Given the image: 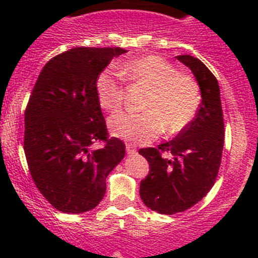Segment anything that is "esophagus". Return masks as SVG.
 Segmentation results:
<instances>
[{
    "label": "esophagus",
    "instance_id": "obj_1",
    "mask_svg": "<svg viewBox=\"0 0 258 258\" xmlns=\"http://www.w3.org/2000/svg\"><path fill=\"white\" fill-rule=\"evenodd\" d=\"M126 152L127 154H136L137 152L136 146L132 145V143H126Z\"/></svg>",
    "mask_w": 258,
    "mask_h": 258
}]
</instances>
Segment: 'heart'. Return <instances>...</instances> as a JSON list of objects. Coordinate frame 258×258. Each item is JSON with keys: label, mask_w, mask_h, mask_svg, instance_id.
I'll list each match as a JSON object with an SVG mask.
<instances>
[{"label": "heart", "mask_w": 258, "mask_h": 258, "mask_svg": "<svg viewBox=\"0 0 258 258\" xmlns=\"http://www.w3.org/2000/svg\"><path fill=\"white\" fill-rule=\"evenodd\" d=\"M126 80L149 89L142 102L143 112H120L108 120L113 136L138 143H149L160 136L178 134L191 124L200 106L199 85L190 75L159 55H145L122 66ZM98 103L113 113L124 103L121 81L109 70L95 80Z\"/></svg>", "instance_id": "obj_1"}]
</instances>
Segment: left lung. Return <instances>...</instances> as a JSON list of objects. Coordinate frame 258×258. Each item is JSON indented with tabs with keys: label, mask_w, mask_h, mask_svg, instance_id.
I'll return each mask as SVG.
<instances>
[{
	"label": "left lung",
	"mask_w": 258,
	"mask_h": 258,
	"mask_svg": "<svg viewBox=\"0 0 258 258\" xmlns=\"http://www.w3.org/2000/svg\"><path fill=\"white\" fill-rule=\"evenodd\" d=\"M192 71L200 86L202 103L191 124L173 141L141 149L150 172L141 181L140 195L146 207L161 214H175L206 197L218 175L225 142L220 86L202 60L175 56ZM168 153L169 157H164Z\"/></svg>",
	"instance_id": "obj_1"
}]
</instances>
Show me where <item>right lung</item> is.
I'll return each instance as SVG.
<instances>
[{"mask_svg":"<svg viewBox=\"0 0 258 258\" xmlns=\"http://www.w3.org/2000/svg\"><path fill=\"white\" fill-rule=\"evenodd\" d=\"M121 47H74L47 61L26 107L24 154L45 199L63 213L95 208L106 178L125 156L109 137L95 94V80ZM97 142L104 143L94 149Z\"/></svg>","mask_w":258,"mask_h":258,"instance_id":"obj_1","label":"right lung"}]
</instances>
